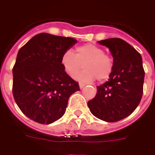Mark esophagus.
<instances>
[{
  "mask_svg": "<svg viewBox=\"0 0 155 155\" xmlns=\"http://www.w3.org/2000/svg\"><path fill=\"white\" fill-rule=\"evenodd\" d=\"M79 85H80V88H83L85 86V84H84V83H79Z\"/></svg>",
  "mask_w": 155,
  "mask_h": 155,
  "instance_id": "34e87169",
  "label": "esophagus"
}]
</instances>
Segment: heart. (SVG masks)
<instances>
[{"label":"heart","mask_w":155,"mask_h":155,"mask_svg":"<svg viewBox=\"0 0 155 155\" xmlns=\"http://www.w3.org/2000/svg\"><path fill=\"white\" fill-rule=\"evenodd\" d=\"M61 64L65 72L70 76L75 75L82 68L84 70L75 75L76 80L92 82L97 80L103 82L110 77L113 72V59L104 50L94 44L86 43L75 48V54L66 51L61 57Z\"/></svg>","instance_id":"obj_1"}]
</instances>
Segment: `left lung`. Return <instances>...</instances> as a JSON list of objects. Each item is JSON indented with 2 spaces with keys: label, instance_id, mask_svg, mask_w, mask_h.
Here are the masks:
<instances>
[{
  "label": "left lung",
  "instance_id": "8db88e82",
  "mask_svg": "<svg viewBox=\"0 0 155 155\" xmlns=\"http://www.w3.org/2000/svg\"><path fill=\"white\" fill-rule=\"evenodd\" d=\"M108 47L113 57V69L97 93L87 102L91 113L101 120L116 122L130 116L139 104L143 93L145 71L142 56L120 38L98 41Z\"/></svg>",
  "mask_w": 155,
  "mask_h": 155
}]
</instances>
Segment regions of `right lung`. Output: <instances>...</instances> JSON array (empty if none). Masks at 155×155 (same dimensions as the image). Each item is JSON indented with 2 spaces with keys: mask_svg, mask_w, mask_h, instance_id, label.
<instances>
[{
  "mask_svg": "<svg viewBox=\"0 0 155 155\" xmlns=\"http://www.w3.org/2000/svg\"><path fill=\"white\" fill-rule=\"evenodd\" d=\"M76 42L41 33L19 50L13 68V95L27 117L49 125L65 113L71 95L80 89L65 72L61 57Z\"/></svg>",
  "mask_w": 155,
  "mask_h": 155,
  "instance_id": "1",
  "label": "right lung"
}]
</instances>
